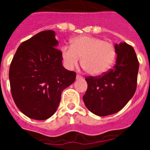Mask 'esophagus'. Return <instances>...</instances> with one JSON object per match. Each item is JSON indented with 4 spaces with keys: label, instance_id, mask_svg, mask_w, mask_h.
<instances>
[{
    "label": "esophagus",
    "instance_id": "obj_1",
    "mask_svg": "<svg viewBox=\"0 0 150 150\" xmlns=\"http://www.w3.org/2000/svg\"><path fill=\"white\" fill-rule=\"evenodd\" d=\"M76 79H83V76H81L80 75H76Z\"/></svg>",
    "mask_w": 150,
    "mask_h": 150
}]
</instances>
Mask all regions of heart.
I'll use <instances>...</instances> for the list:
<instances>
[{
    "label": "heart",
    "instance_id": "obj_1",
    "mask_svg": "<svg viewBox=\"0 0 150 150\" xmlns=\"http://www.w3.org/2000/svg\"><path fill=\"white\" fill-rule=\"evenodd\" d=\"M61 55L67 70L76 67L81 57L83 68L91 75L98 76L111 67L116 58V50L112 43L101 38L80 36L73 40L71 46H62Z\"/></svg>",
    "mask_w": 150,
    "mask_h": 150
}]
</instances>
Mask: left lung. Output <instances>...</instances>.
<instances>
[{
  "label": "left lung",
  "instance_id": "1",
  "mask_svg": "<svg viewBox=\"0 0 150 150\" xmlns=\"http://www.w3.org/2000/svg\"><path fill=\"white\" fill-rule=\"evenodd\" d=\"M116 64L103 76L86 79L88 84L83 95L86 107L99 116L113 114L132 98L137 87L139 62L134 50L126 43L116 44Z\"/></svg>",
  "mask_w": 150,
  "mask_h": 150
}]
</instances>
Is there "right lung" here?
Returning <instances> with one entry per match:
<instances>
[{"mask_svg":"<svg viewBox=\"0 0 150 150\" xmlns=\"http://www.w3.org/2000/svg\"><path fill=\"white\" fill-rule=\"evenodd\" d=\"M58 46L54 30L41 31L18 46L10 64L13 100L21 112L33 120L51 117L63 90L76 79V73L62 65Z\"/></svg>","mask_w":150,"mask_h":150,"instance_id":"1","label":"right lung"}]
</instances>
